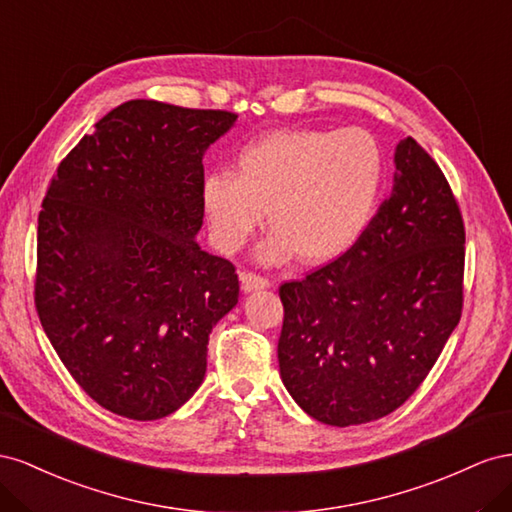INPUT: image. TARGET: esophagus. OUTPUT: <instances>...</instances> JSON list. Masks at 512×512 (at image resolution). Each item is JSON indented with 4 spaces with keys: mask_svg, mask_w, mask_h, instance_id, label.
<instances>
[{
    "mask_svg": "<svg viewBox=\"0 0 512 512\" xmlns=\"http://www.w3.org/2000/svg\"><path fill=\"white\" fill-rule=\"evenodd\" d=\"M240 281H242V289L246 291H255V289H268L272 283L266 279V276L255 274V272H242L240 274Z\"/></svg>",
    "mask_w": 512,
    "mask_h": 512,
    "instance_id": "obj_1",
    "label": "esophagus"
}]
</instances>
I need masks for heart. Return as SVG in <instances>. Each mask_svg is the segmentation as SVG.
I'll return each instance as SVG.
<instances>
[{"label":"heart","instance_id":"obj_1","mask_svg":"<svg viewBox=\"0 0 512 512\" xmlns=\"http://www.w3.org/2000/svg\"><path fill=\"white\" fill-rule=\"evenodd\" d=\"M386 178L382 145L369 130H281L244 145L236 173L210 171L201 184L212 236L238 251L261 227H274L261 259L296 255L324 264L352 248L371 225Z\"/></svg>","mask_w":512,"mask_h":512}]
</instances>
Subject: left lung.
<instances>
[{
	"mask_svg": "<svg viewBox=\"0 0 512 512\" xmlns=\"http://www.w3.org/2000/svg\"><path fill=\"white\" fill-rule=\"evenodd\" d=\"M394 165L392 191L360 240L279 289L281 379L324 425H362L401 407L461 319L459 203L412 137L399 141Z\"/></svg>",
	"mask_w": 512,
	"mask_h": 512,
	"instance_id": "8db88e82",
	"label": "left lung"
}]
</instances>
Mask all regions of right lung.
Instances as JSON below:
<instances>
[{
    "mask_svg": "<svg viewBox=\"0 0 512 512\" xmlns=\"http://www.w3.org/2000/svg\"><path fill=\"white\" fill-rule=\"evenodd\" d=\"M238 120L128 100L62 160L38 214L34 300L75 382L158 420L193 397L212 326L238 304L231 261L201 251L203 152Z\"/></svg>",
    "mask_w": 512,
    "mask_h": 512,
    "instance_id": "add662e5",
    "label": "right lung"
}]
</instances>
